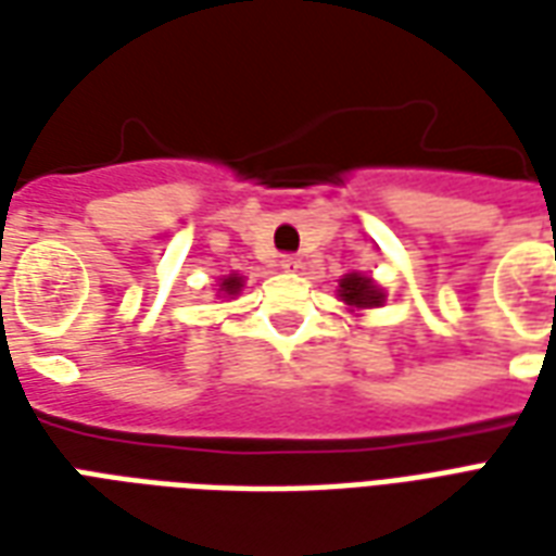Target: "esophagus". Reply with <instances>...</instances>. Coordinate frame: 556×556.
Segmentation results:
<instances>
[{
    "mask_svg": "<svg viewBox=\"0 0 556 556\" xmlns=\"http://www.w3.org/2000/svg\"><path fill=\"white\" fill-rule=\"evenodd\" d=\"M301 265H303L301 255H294V253L282 255V258H279V267H282V270H298Z\"/></svg>",
    "mask_w": 556,
    "mask_h": 556,
    "instance_id": "34e87169",
    "label": "esophagus"
}]
</instances>
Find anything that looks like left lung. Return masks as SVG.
<instances>
[{"mask_svg":"<svg viewBox=\"0 0 556 556\" xmlns=\"http://www.w3.org/2000/svg\"><path fill=\"white\" fill-rule=\"evenodd\" d=\"M339 298L349 303V306H354V309H366V306L384 303V291L378 289L369 277L349 274V277L339 282Z\"/></svg>","mask_w":556,"mask_h":556,"instance_id":"1","label":"left lung"}]
</instances>
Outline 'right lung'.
I'll use <instances>...</instances> for the list:
<instances>
[{
  "mask_svg": "<svg viewBox=\"0 0 556 556\" xmlns=\"http://www.w3.org/2000/svg\"><path fill=\"white\" fill-rule=\"evenodd\" d=\"M241 282H243L241 277H235V274H231V277L223 279V286H219V291H226V294H238V291H241Z\"/></svg>",
  "mask_w": 556,
  "mask_h": 556,
  "instance_id": "1",
  "label": "right lung"
}]
</instances>
